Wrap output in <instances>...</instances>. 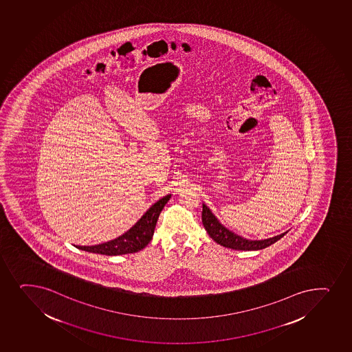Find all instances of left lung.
<instances>
[{
	"instance_id": "obj_1",
	"label": "left lung",
	"mask_w": 352,
	"mask_h": 352,
	"mask_svg": "<svg viewBox=\"0 0 352 352\" xmlns=\"http://www.w3.org/2000/svg\"><path fill=\"white\" fill-rule=\"evenodd\" d=\"M202 223L214 241L223 245L226 248L235 249V250H260V249L267 248L269 245L278 241L280 237L285 236V234H280L272 239L260 240V241L247 240L225 228L220 222L217 221V217H214L210 208L206 205H202Z\"/></svg>"
}]
</instances>
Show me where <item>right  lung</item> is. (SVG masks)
I'll return each instance as SVG.
<instances>
[{
  "mask_svg": "<svg viewBox=\"0 0 352 352\" xmlns=\"http://www.w3.org/2000/svg\"><path fill=\"white\" fill-rule=\"evenodd\" d=\"M170 195H166L155 202L142 219L126 233L117 237L112 241L96 245H78L77 248L90 252V253L103 254V255H122V254L137 253L145 248L153 236L154 228L158 221L164 206L170 200Z\"/></svg>",
  "mask_w": 352,
  "mask_h": 352,
  "instance_id": "obj_1",
  "label": "right lung"
}]
</instances>
